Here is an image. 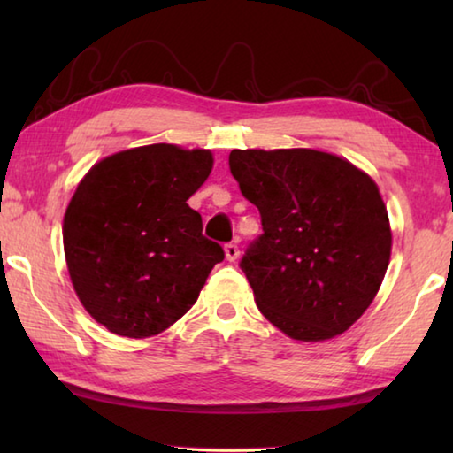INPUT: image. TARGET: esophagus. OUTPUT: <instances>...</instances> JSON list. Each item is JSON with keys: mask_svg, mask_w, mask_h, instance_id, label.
<instances>
[{"mask_svg": "<svg viewBox=\"0 0 453 453\" xmlns=\"http://www.w3.org/2000/svg\"><path fill=\"white\" fill-rule=\"evenodd\" d=\"M224 250H226V257H227V262H235V259L240 257V248H237L235 243H227Z\"/></svg>", "mask_w": 453, "mask_h": 453, "instance_id": "obj_1", "label": "esophagus"}]
</instances>
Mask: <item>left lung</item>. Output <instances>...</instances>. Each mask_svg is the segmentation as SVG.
I'll return each instance as SVG.
<instances>
[{"label":"left lung","mask_w":453,"mask_h":453,"mask_svg":"<svg viewBox=\"0 0 453 453\" xmlns=\"http://www.w3.org/2000/svg\"><path fill=\"white\" fill-rule=\"evenodd\" d=\"M229 170L264 234L240 267L259 311L302 342L329 340L370 308L392 254L380 189L348 159L318 150H234Z\"/></svg>","instance_id":"left-lung-1"}]
</instances>
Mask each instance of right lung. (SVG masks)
<instances>
[{
    "instance_id": "right-lung-1",
    "label": "right lung",
    "mask_w": 453,
    "mask_h": 453,
    "mask_svg": "<svg viewBox=\"0 0 453 453\" xmlns=\"http://www.w3.org/2000/svg\"><path fill=\"white\" fill-rule=\"evenodd\" d=\"M213 167L211 151L153 143L102 159L65 210L64 250L75 294L97 324L156 335L196 303L221 245L186 203Z\"/></svg>"
}]
</instances>
